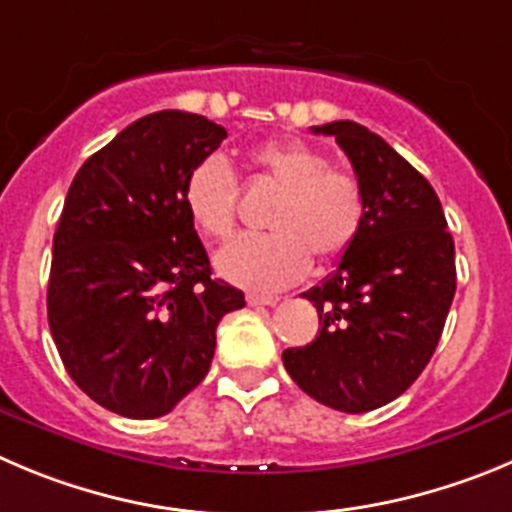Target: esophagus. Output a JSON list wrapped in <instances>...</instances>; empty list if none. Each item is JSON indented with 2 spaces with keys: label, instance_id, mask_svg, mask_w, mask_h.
Instances as JSON below:
<instances>
[{
  "label": "esophagus",
  "instance_id": "obj_1",
  "mask_svg": "<svg viewBox=\"0 0 512 512\" xmlns=\"http://www.w3.org/2000/svg\"><path fill=\"white\" fill-rule=\"evenodd\" d=\"M275 303H278L275 295H257V293L247 295V305H275Z\"/></svg>",
  "mask_w": 512,
  "mask_h": 512
}]
</instances>
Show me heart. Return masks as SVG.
<instances>
[{"label":"heart","instance_id":"1","mask_svg":"<svg viewBox=\"0 0 512 512\" xmlns=\"http://www.w3.org/2000/svg\"><path fill=\"white\" fill-rule=\"evenodd\" d=\"M247 164L275 186L265 214L267 234H247L217 252V270L250 290H280L315 265L341 260L364 227L366 202L353 174L333 169L328 156L305 141H267ZM237 179L219 156H207L184 181V207L194 227L222 240L237 222Z\"/></svg>","mask_w":512,"mask_h":512}]
</instances>
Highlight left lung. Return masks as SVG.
I'll list each match as a JSON object with an SVG mask.
<instances>
[{
	"instance_id": "left-lung-1",
	"label": "left lung",
	"mask_w": 512,
	"mask_h": 512,
	"mask_svg": "<svg viewBox=\"0 0 512 512\" xmlns=\"http://www.w3.org/2000/svg\"><path fill=\"white\" fill-rule=\"evenodd\" d=\"M313 133L346 151L366 217L336 270L303 293L321 328L283 351V364L315 401L361 414L404 394L429 364L455 298V242L432 184L384 138L353 121Z\"/></svg>"
}]
</instances>
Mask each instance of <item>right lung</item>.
Wrapping results in <instances>:
<instances>
[{"mask_svg":"<svg viewBox=\"0 0 512 512\" xmlns=\"http://www.w3.org/2000/svg\"><path fill=\"white\" fill-rule=\"evenodd\" d=\"M227 131L159 111L95 151L52 240L47 321L70 379L100 407L156 419L207 376L224 315L245 293L212 278L184 207L189 171Z\"/></svg>","mask_w":512,"mask_h":512,"instance_id":"add662e5","label":"right lung"}]
</instances>
